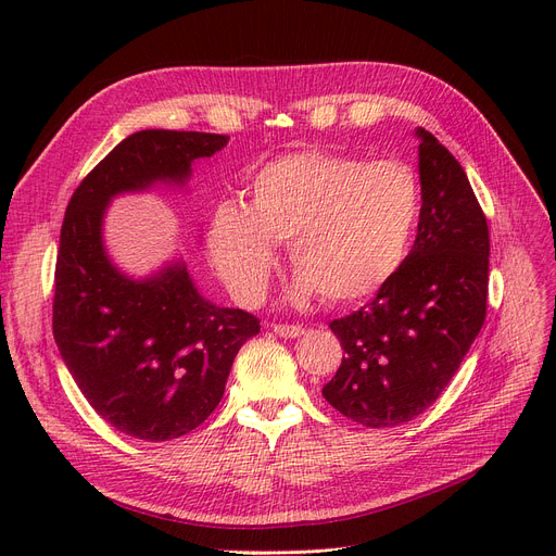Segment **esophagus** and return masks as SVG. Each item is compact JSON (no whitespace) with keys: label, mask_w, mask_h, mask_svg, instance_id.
<instances>
[{"label":"esophagus","mask_w":556,"mask_h":556,"mask_svg":"<svg viewBox=\"0 0 556 556\" xmlns=\"http://www.w3.org/2000/svg\"><path fill=\"white\" fill-rule=\"evenodd\" d=\"M273 331L281 338H300L306 329L300 325H273Z\"/></svg>","instance_id":"1"}]
</instances>
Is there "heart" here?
Wrapping results in <instances>:
<instances>
[{
	"label": "heart",
	"instance_id": "b5f03b06",
	"mask_svg": "<svg viewBox=\"0 0 556 556\" xmlns=\"http://www.w3.org/2000/svg\"><path fill=\"white\" fill-rule=\"evenodd\" d=\"M419 218L421 185L407 164L306 149L256 168L243 204H218L210 254L231 293L250 304L268 283L273 243L288 241L302 293L356 302L399 273Z\"/></svg>",
	"mask_w": 556,
	"mask_h": 556
}]
</instances>
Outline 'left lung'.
Wrapping results in <instances>:
<instances>
[{
  "label": "left lung",
  "instance_id": "8db88e82",
  "mask_svg": "<svg viewBox=\"0 0 556 556\" xmlns=\"http://www.w3.org/2000/svg\"><path fill=\"white\" fill-rule=\"evenodd\" d=\"M421 218L399 273L361 311L333 319L344 356L323 388L367 428L419 417L464 361L486 315L489 227L462 164L419 128Z\"/></svg>",
  "mask_w": 556,
  "mask_h": 556
}]
</instances>
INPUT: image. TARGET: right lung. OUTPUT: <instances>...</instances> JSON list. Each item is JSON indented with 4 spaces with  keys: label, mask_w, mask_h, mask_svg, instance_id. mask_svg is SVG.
Here are the masks:
<instances>
[{
    "label": "right lung",
    "mask_w": 556,
    "mask_h": 556,
    "mask_svg": "<svg viewBox=\"0 0 556 556\" xmlns=\"http://www.w3.org/2000/svg\"><path fill=\"white\" fill-rule=\"evenodd\" d=\"M227 141L214 132H135L85 175L67 204L53 338L99 417L135 440H178L207 419L239 349L261 325L248 311L202 300L185 263L139 281L122 275L103 250V214L116 193L185 185L193 160Z\"/></svg>",
    "instance_id": "1"
}]
</instances>
